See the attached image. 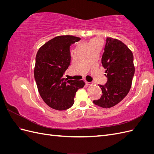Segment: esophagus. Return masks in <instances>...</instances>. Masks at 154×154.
<instances>
[{
    "label": "esophagus",
    "instance_id": "34e87169",
    "mask_svg": "<svg viewBox=\"0 0 154 154\" xmlns=\"http://www.w3.org/2000/svg\"><path fill=\"white\" fill-rule=\"evenodd\" d=\"M85 83H86V85H90L91 84V83H90V82H85Z\"/></svg>",
    "mask_w": 154,
    "mask_h": 154
}]
</instances>
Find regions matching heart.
<instances>
[{
  "label": "heart",
  "mask_w": 154,
  "mask_h": 154,
  "mask_svg": "<svg viewBox=\"0 0 154 154\" xmlns=\"http://www.w3.org/2000/svg\"><path fill=\"white\" fill-rule=\"evenodd\" d=\"M100 42L99 40H97V39H92V40H91V45H92V44H93L97 43V42Z\"/></svg>",
  "instance_id": "b5f03b06"
}]
</instances>
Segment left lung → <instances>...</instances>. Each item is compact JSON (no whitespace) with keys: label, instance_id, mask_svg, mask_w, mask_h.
I'll return each instance as SVG.
<instances>
[{"label":"left lung","instance_id":"obj_1","mask_svg":"<svg viewBox=\"0 0 154 154\" xmlns=\"http://www.w3.org/2000/svg\"><path fill=\"white\" fill-rule=\"evenodd\" d=\"M101 63L106 69L107 82L101 88V97L93 103L102 108H110L128 94L135 72L132 52L122 41L106 38Z\"/></svg>","mask_w":154,"mask_h":154}]
</instances>
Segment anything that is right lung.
<instances>
[{"mask_svg":"<svg viewBox=\"0 0 154 154\" xmlns=\"http://www.w3.org/2000/svg\"><path fill=\"white\" fill-rule=\"evenodd\" d=\"M80 39L71 35L58 36L37 52L34 70L37 88L44 101L53 109L65 110L71 107L76 91L85 85L83 80L63 78L71 63L70 46Z\"/></svg>","mask_w":154,"mask_h":154,"instance_id":"right-lung-1","label":"right lung"}]
</instances>
